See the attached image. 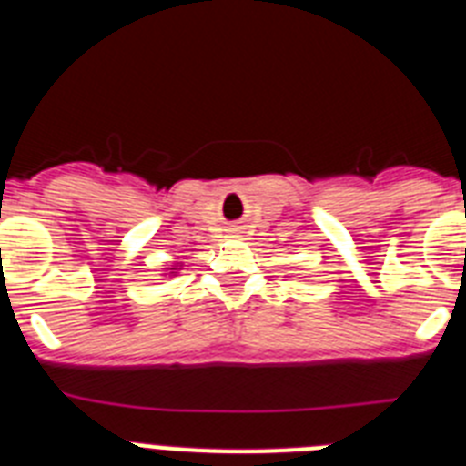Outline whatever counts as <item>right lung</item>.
Here are the masks:
<instances>
[{
  "instance_id": "1",
  "label": "right lung",
  "mask_w": 466,
  "mask_h": 466,
  "mask_svg": "<svg viewBox=\"0 0 466 466\" xmlns=\"http://www.w3.org/2000/svg\"><path fill=\"white\" fill-rule=\"evenodd\" d=\"M172 270H177V268H172Z\"/></svg>"
}]
</instances>
